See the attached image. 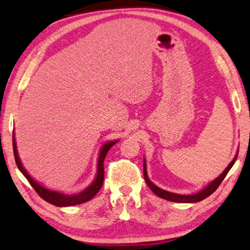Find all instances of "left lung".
<instances>
[{"label": "left lung", "mask_w": 250, "mask_h": 250, "mask_svg": "<svg viewBox=\"0 0 250 250\" xmlns=\"http://www.w3.org/2000/svg\"><path fill=\"white\" fill-rule=\"evenodd\" d=\"M238 158V153L235 155V157L233 158V160L229 164V166L227 168L224 169V172L221 174L220 176L217 177V179H215L213 182L208 184V186L203 189L199 192L194 193V194H177V193H173V192H168V191H165L163 189H160L157 186H155L151 181L148 179V175H146V160L143 162V175H145V180H146V183L148 184V187L151 189V191L157 196L163 198V199H166V200H169V201H174V203H198V201H201L204 200L205 198L209 197L211 193L214 192L215 190L217 189L218 187H220V184L222 183V181L224 180V177L227 176V174L229 173V170L231 169V167L233 166V164L235 163V160Z\"/></svg>", "instance_id": "left-lung-1"}]
</instances>
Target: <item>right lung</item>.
I'll return each instance as SVG.
<instances>
[{
    "mask_svg": "<svg viewBox=\"0 0 250 250\" xmlns=\"http://www.w3.org/2000/svg\"><path fill=\"white\" fill-rule=\"evenodd\" d=\"M117 141H111L104 145V146L101 148L100 151V156H99V160H98V170H97V177L93 181V183L91 184L90 187L86 188L84 191H82L81 193L78 194H74V196H67V194H62L60 192H56V191H51L46 188H44L41 186L40 183H37L35 180L32 179L28 173L26 172V169L23 168L21 165V162H20L19 156H18V151H17V146H16V139H15V133L12 135V145H13V153H15V159H16V164L18 166V168L20 172H21L28 182L30 183V186L34 188V190L39 193V196L47 201L49 204H52L54 206L58 207H67V206H74V205H80L83 203H86V201L91 200L95 194L99 192V190L101 189L102 183H104V162L105 156L109 151V149L111 148L112 146Z\"/></svg>",
    "mask_w": 250,
    "mask_h": 250,
    "instance_id": "add662e5",
    "label": "right lung"
}]
</instances>
